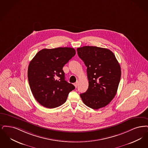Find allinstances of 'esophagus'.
Masks as SVG:
<instances>
[{
    "label": "esophagus",
    "instance_id": "1",
    "mask_svg": "<svg viewBox=\"0 0 148 148\" xmlns=\"http://www.w3.org/2000/svg\"><path fill=\"white\" fill-rule=\"evenodd\" d=\"M78 82H79V81H76V82L74 84V85H75V87H77V86H78Z\"/></svg>",
    "mask_w": 148,
    "mask_h": 148
}]
</instances>
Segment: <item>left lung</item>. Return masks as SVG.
<instances>
[{
	"mask_svg": "<svg viewBox=\"0 0 148 148\" xmlns=\"http://www.w3.org/2000/svg\"><path fill=\"white\" fill-rule=\"evenodd\" d=\"M77 53L87 67L88 88L80 97L87 106L98 109L108 105L116 96L121 69L114 54L107 49L86 46Z\"/></svg>",
	"mask_w": 148,
	"mask_h": 148,
	"instance_id": "left-lung-1",
	"label": "left lung"
}]
</instances>
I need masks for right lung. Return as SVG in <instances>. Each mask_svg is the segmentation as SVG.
Masks as SVG:
<instances>
[{"label": "right lung", "mask_w": 148, "mask_h": 148, "mask_svg": "<svg viewBox=\"0 0 148 148\" xmlns=\"http://www.w3.org/2000/svg\"><path fill=\"white\" fill-rule=\"evenodd\" d=\"M76 51L71 47L44 49L30 61L27 71L29 86L35 99L48 108L59 107L75 88L64 79L62 69Z\"/></svg>", "instance_id": "right-lung-1"}]
</instances>
